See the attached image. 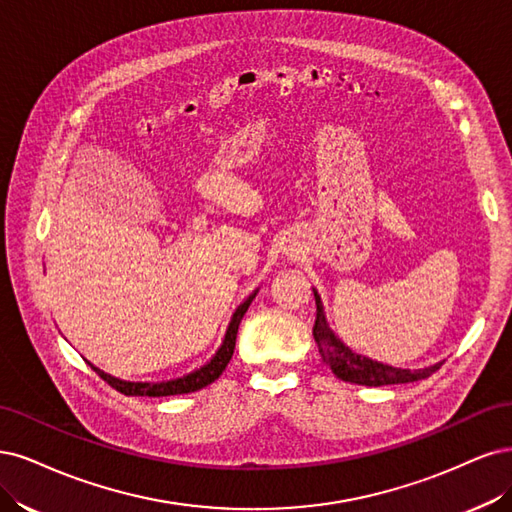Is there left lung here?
<instances>
[{"label":"left lung","instance_id":"1","mask_svg":"<svg viewBox=\"0 0 512 512\" xmlns=\"http://www.w3.org/2000/svg\"><path fill=\"white\" fill-rule=\"evenodd\" d=\"M312 291H315V302H317V321H315V329H312V334H315L321 359L325 361L329 370H332L338 378H342V381L355 383V385H366V387L400 385V383L421 381V378L432 376L442 366V361H438V364H434V366L408 370V368H395V366L383 364V361H376L372 357L355 353L351 346H346L336 336L334 329L329 327L321 295L317 293V289H312Z\"/></svg>","mask_w":512,"mask_h":512}]
</instances>
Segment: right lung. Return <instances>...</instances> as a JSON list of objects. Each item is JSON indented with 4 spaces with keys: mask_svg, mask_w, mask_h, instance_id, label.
Segmentation results:
<instances>
[{
    "mask_svg": "<svg viewBox=\"0 0 512 512\" xmlns=\"http://www.w3.org/2000/svg\"><path fill=\"white\" fill-rule=\"evenodd\" d=\"M259 289H255L249 298H246L232 315V321H229L227 329H225V336L221 340V346L217 349V353H214L204 366H200L197 370L185 374V376H178V378H170V381H159V383H142V381H123V378H117L112 376L100 368H95L91 364V368L100 374L104 381L114 387L117 391H121L123 395H148V398H161V395H180V393H191V391H197L202 389L210 383L217 381V378L223 374V370L227 368L229 359H232L234 355V349H236V336H238V325L244 317V312L249 310L251 302L255 300Z\"/></svg>",
    "mask_w": 512,
    "mask_h": 512,
    "instance_id": "right-lung-1",
    "label": "right lung"
}]
</instances>
